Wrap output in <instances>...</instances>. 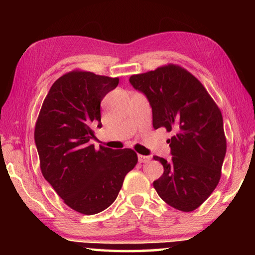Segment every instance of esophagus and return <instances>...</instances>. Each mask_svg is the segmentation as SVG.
Returning a JSON list of instances; mask_svg holds the SVG:
<instances>
[{
    "label": "esophagus",
    "mask_w": 255,
    "mask_h": 255,
    "mask_svg": "<svg viewBox=\"0 0 255 255\" xmlns=\"http://www.w3.org/2000/svg\"><path fill=\"white\" fill-rule=\"evenodd\" d=\"M150 157L149 156H145V155H138V161L140 163H147L149 162Z\"/></svg>",
    "instance_id": "obj_1"
}]
</instances>
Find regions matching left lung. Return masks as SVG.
I'll use <instances>...</instances> for the list:
<instances>
[{
	"mask_svg": "<svg viewBox=\"0 0 255 255\" xmlns=\"http://www.w3.org/2000/svg\"><path fill=\"white\" fill-rule=\"evenodd\" d=\"M129 82L147 98L153 127L173 132L167 140L172 157L153 156L164 167L155 190L175 209H197L221 179L226 154L221 110L191 73L173 64L132 75Z\"/></svg>",
	"mask_w": 255,
	"mask_h": 255,
	"instance_id": "1",
	"label": "left lung"
}]
</instances>
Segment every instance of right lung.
<instances>
[{"label": "right lung", "mask_w": 255, "mask_h": 255, "mask_svg": "<svg viewBox=\"0 0 255 255\" xmlns=\"http://www.w3.org/2000/svg\"><path fill=\"white\" fill-rule=\"evenodd\" d=\"M119 79L73 71L51 85L34 128L44 178L77 213L94 215L118 197L124 179L137 164L130 148L97 150L90 140L101 127L102 99Z\"/></svg>", "instance_id": "right-lung-1"}]
</instances>
